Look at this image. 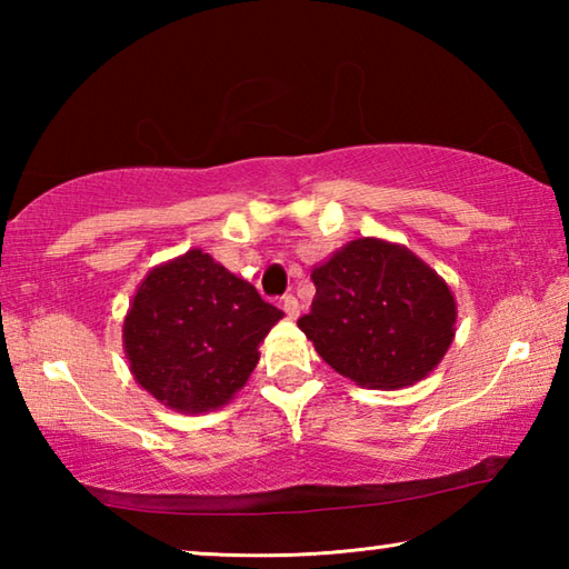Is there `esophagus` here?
<instances>
[{
    "label": "esophagus",
    "mask_w": 569,
    "mask_h": 569,
    "mask_svg": "<svg viewBox=\"0 0 569 569\" xmlns=\"http://www.w3.org/2000/svg\"><path fill=\"white\" fill-rule=\"evenodd\" d=\"M283 311H286L288 319H298V313H301V306H298L296 296H283Z\"/></svg>",
    "instance_id": "1"
}]
</instances>
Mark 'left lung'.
Returning <instances> with one entry per match:
<instances>
[{
  "mask_svg": "<svg viewBox=\"0 0 569 569\" xmlns=\"http://www.w3.org/2000/svg\"><path fill=\"white\" fill-rule=\"evenodd\" d=\"M311 281L316 296L298 329L333 371L359 387H411L437 369L455 341V296L409 248L351 240L313 268Z\"/></svg>",
  "mask_w": 569,
  "mask_h": 569,
  "instance_id": "left-lung-1",
  "label": "left lung"
}]
</instances>
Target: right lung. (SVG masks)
Segmentation results:
<instances>
[{
	"instance_id": "add662e5",
	"label": "right lung",
	"mask_w": 569,
	"mask_h": 569,
	"mask_svg": "<svg viewBox=\"0 0 569 569\" xmlns=\"http://www.w3.org/2000/svg\"><path fill=\"white\" fill-rule=\"evenodd\" d=\"M281 319L253 286L192 248L138 286L122 343L142 389L170 409L200 413L246 387L258 346Z\"/></svg>"
}]
</instances>
